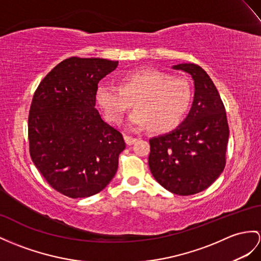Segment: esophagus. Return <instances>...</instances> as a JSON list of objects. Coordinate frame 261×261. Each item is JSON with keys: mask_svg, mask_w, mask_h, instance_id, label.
I'll use <instances>...</instances> for the list:
<instances>
[{"mask_svg": "<svg viewBox=\"0 0 261 261\" xmlns=\"http://www.w3.org/2000/svg\"><path fill=\"white\" fill-rule=\"evenodd\" d=\"M124 138H125V142H126V144L127 145H133L134 144L136 141H137V138H135V137H132V136H129V135H125L124 136Z\"/></svg>", "mask_w": 261, "mask_h": 261, "instance_id": "esophagus-1", "label": "esophagus"}]
</instances>
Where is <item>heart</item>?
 Masks as SVG:
<instances>
[{
    "label": "heart",
    "mask_w": 261,
    "mask_h": 261,
    "mask_svg": "<svg viewBox=\"0 0 261 261\" xmlns=\"http://www.w3.org/2000/svg\"><path fill=\"white\" fill-rule=\"evenodd\" d=\"M96 101L110 123L118 125L134 103L127 127L130 130L150 128L164 134L177 128L186 118L193 103V90L187 80L173 77L155 68L124 73L118 87L100 84Z\"/></svg>",
    "instance_id": "obj_1"
}]
</instances>
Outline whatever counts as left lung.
<instances>
[{
	"label": "left lung",
	"mask_w": 261,
	"mask_h": 261,
	"mask_svg": "<svg viewBox=\"0 0 261 261\" xmlns=\"http://www.w3.org/2000/svg\"><path fill=\"white\" fill-rule=\"evenodd\" d=\"M195 83L192 111L178 128L151 138L148 165L154 178L170 193L189 196L208 188L226 166L229 127L212 79L200 66H174Z\"/></svg>",
	"instance_id": "8db88e82"
}]
</instances>
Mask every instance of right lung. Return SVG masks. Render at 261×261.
Segmentation results:
<instances>
[{
	"mask_svg": "<svg viewBox=\"0 0 261 261\" xmlns=\"http://www.w3.org/2000/svg\"><path fill=\"white\" fill-rule=\"evenodd\" d=\"M117 61L69 57L42 80L29 113L30 155L48 185L71 198L103 190L126 144L95 109L98 82Z\"/></svg>",
	"mask_w": 261,
	"mask_h": 261,
	"instance_id": "add662e5",
	"label": "right lung"
}]
</instances>
